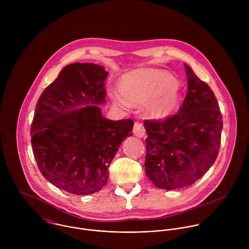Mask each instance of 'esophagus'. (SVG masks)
I'll return each instance as SVG.
<instances>
[{"instance_id": "34e87169", "label": "esophagus", "mask_w": 249, "mask_h": 249, "mask_svg": "<svg viewBox=\"0 0 249 249\" xmlns=\"http://www.w3.org/2000/svg\"><path fill=\"white\" fill-rule=\"evenodd\" d=\"M133 133L135 134V136L142 138L144 136V127L141 123L136 122L134 124V127H133Z\"/></svg>"}]
</instances>
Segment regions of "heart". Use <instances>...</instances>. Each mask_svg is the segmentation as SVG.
Listing matches in <instances>:
<instances>
[{"instance_id": "1", "label": "heart", "mask_w": 249, "mask_h": 249, "mask_svg": "<svg viewBox=\"0 0 249 249\" xmlns=\"http://www.w3.org/2000/svg\"><path fill=\"white\" fill-rule=\"evenodd\" d=\"M120 94L112 101L122 107L144 105V111L153 120H164L178 107L180 92L177 79L168 71L138 69L124 74L119 82Z\"/></svg>"}]
</instances>
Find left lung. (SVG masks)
Listing matches in <instances>:
<instances>
[{
  "label": "left lung",
  "instance_id": "8db88e82",
  "mask_svg": "<svg viewBox=\"0 0 249 249\" xmlns=\"http://www.w3.org/2000/svg\"><path fill=\"white\" fill-rule=\"evenodd\" d=\"M188 92L176 115L144 121L147 178L159 189L191 186L213 166L221 139L222 116L210 86L184 64Z\"/></svg>",
  "mask_w": 249,
  "mask_h": 249
}]
</instances>
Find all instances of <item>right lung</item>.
I'll return each instance as SVG.
<instances>
[{"label":"right lung","instance_id":"obj_1","mask_svg":"<svg viewBox=\"0 0 249 249\" xmlns=\"http://www.w3.org/2000/svg\"><path fill=\"white\" fill-rule=\"evenodd\" d=\"M107 75L94 63L67 65L36 105L31 135L38 169L53 185L72 195L101 191L121 143L132 135L131 119L103 116L99 106L106 103Z\"/></svg>","mask_w":249,"mask_h":249}]
</instances>
